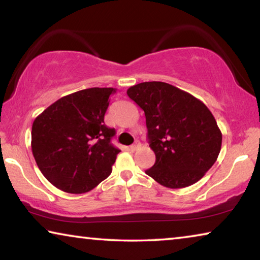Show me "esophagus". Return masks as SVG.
<instances>
[{
    "label": "esophagus",
    "mask_w": 260,
    "mask_h": 260,
    "mask_svg": "<svg viewBox=\"0 0 260 260\" xmlns=\"http://www.w3.org/2000/svg\"><path fill=\"white\" fill-rule=\"evenodd\" d=\"M140 147H141V143L139 142V141H136L134 144H132V146L129 147V149H131V151H136Z\"/></svg>",
    "instance_id": "obj_1"
}]
</instances>
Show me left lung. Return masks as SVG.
Wrapping results in <instances>:
<instances>
[{
    "mask_svg": "<svg viewBox=\"0 0 260 260\" xmlns=\"http://www.w3.org/2000/svg\"><path fill=\"white\" fill-rule=\"evenodd\" d=\"M127 95L146 114L149 146L156 161L146 173L161 186L196 183L212 167L222 134L208 107L187 91L161 81L141 82Z\"/></svg>",
    "mask_w": 260,
    "mask_h": 260,
    "instance_id": "obj_1",
    "label": "left lung"
}]
</instances>
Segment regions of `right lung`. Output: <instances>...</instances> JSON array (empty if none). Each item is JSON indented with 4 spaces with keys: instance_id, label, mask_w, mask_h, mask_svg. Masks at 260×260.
I'll return each instance as SVG.
<instances>
[{
    "instance_id": "add662e5",
    "label": "right lung",
    "mask_w": 260,
    "mask_h": 260,
    "mask_svg": "<svg viewBox=\"0 0 260 260\" xmlns=\"http://www.w3.org/2000/svg\"><path fill=\"white\" fill-rule=\"evenodd\" d=\"M114 88H88L64 96L35 118L32 152L39 169L56 188L70 193L94 189L112 171L119 149L114 128L104 124Z\"/></svg>"
}]
</instances>
